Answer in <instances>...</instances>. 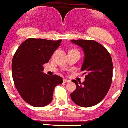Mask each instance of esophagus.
I'll list each match as a JSON object with an SVG mask.
<instances>
[{
    "mask_svg": "<svg viewBox=\"0 0 128 128\" xmlns=\"http://www.w3.org/2000/svg\"><path fill=\"white\" fill-rule=\"evenodd\" d=\"M63 82H64V83H70V81L66 79H64V80H63Z\"/></svg>",
    "mask_w": 128,
    "mask_h": 128,
    "instance_id": "34e87169",
    "label": "esophagus"
}]
</instances>
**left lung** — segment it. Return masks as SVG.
Masks as SVG:
<instances>
[{
    "label": "left lung",
    "mask_w": 128,
    "mask_h": 128,
    "mask_svg": "<svg viewBox=\"0 0 128 128\" xmlns=\"http://www.w3.org/2000/svg\"><path fill=\"white\" fill-rule=\"evenodd\" d=\"M71 42L84 51L81 70L86 74L83 83L72 80L76 88L71 94V99L80 107H92L104 98L110 89L112 81V57L104 46L94 40H72Z\"/></svg>",
    "instance_id": "left-lung-1"
}]
</instances>
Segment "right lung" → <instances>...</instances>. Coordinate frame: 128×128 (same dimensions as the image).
I'll return each mask as SVG.
<instances>
[{"label":"right lung","mask_w":128,"mask_h":128,"mask_svg":"<svg viewBox=\"0 0 128 128\" xmlns=\"http://www.w3.org/2000/svg\"><path fill=\"white\" fill-rule=\"evenodd\" d=\"M61 42L27 39L13 57L12 74L16 88L25 102L33 107L49 104L53 100L56 86L62 83L60 76L43 72V65L49 61Z\"/></svg>","instance_id":"obj_1"}]
</instances>
